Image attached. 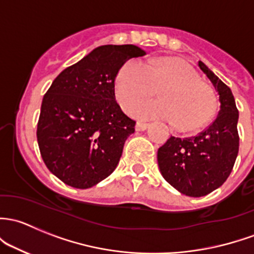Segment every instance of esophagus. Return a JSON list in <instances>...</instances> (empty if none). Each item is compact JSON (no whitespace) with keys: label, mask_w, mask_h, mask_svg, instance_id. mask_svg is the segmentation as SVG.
I'll return each instance as SVG.
<instances>
[{"label":"esophagus","mask_w":254,"mask_h":254,"mask_svg":"<svg viewBox=\"0 0 254 254\" xmlns=\"http://www.w3.org/2000/svg\"><path fill=\"white\" fill-rule=\"evenodd\" d=\"M148 127L149 125L146 124V123H137L135 127V129H136V131H145Z\"/></svg>","instance_id":"esophagus-1"}]
</instances>
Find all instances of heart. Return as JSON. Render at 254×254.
Instances as JSON below:
<instances>
[{
    "mask_svg": "<svg viewBox=\"0 0 254 254\" xmlns=\"http://www.w3.org/2000/svg\"><path fill=\"white\" fill-rule=\"evenodd\" d=\"M159 88L158 100L143 101L132 108L138 119H168L180 130H193L213 117L215 96L210 87L198 80L196 71L184 61L162 57L147 65L129 61L116 78V97L124 111Z\"/></svg>",
    "mask_w": 254,
    "mask_h": 254,
    "instance_id": "heart-1",
    "label": "heart"
}]
</instances>
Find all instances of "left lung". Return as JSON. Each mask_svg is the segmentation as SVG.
<instances>
[{
    "mask_svg": "<svg viewBox=\"0 0 254 254\" xmlns=\"http://www.w3.org/2000/svg\"><path fill=\"white\" fill-rule=\"evenodd\" d=\"M198 66L219 95L218 116L196 136H170L158 148L163 178L183 194L201 197L220 188L230 175L239 153V111L230 87L199 61Z\"/></svg>",
    "mask_w": 254,
    "mask_h": 254,
    "instance_id": "obj_1",
    "label": "left lung"
}]
</instances>
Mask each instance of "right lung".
<instances>
[{"label":"right lung","instance_id":"right-lung-1","mask_svg":"<svg viewBox=\"0 0 254 254\" xmlns=\"http://www.w3.org/2000/svg\"><path fill=\"white\" fill-rule=\"evenodd\" d=\"M146 52L135 45H105L65 68L44 96L37 143L53 175L89 189L114 172L135 122L116 101L114 81L130 58Z\"/></svg>","mask_w":254,"mask_h":254}]
</instances>
